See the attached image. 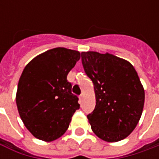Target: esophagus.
Returning a JSON list of instances; mask_svg holds the SVG:
<instances>
[{
  "instance_id": "1",
  "label": "esophagus",
  "mask_w": 159,
  "mask_h": 159,
  "mask_svg": "<svg viewBox=\"0 0 159 159\" xmlns=\"http://www.w3.org/2000/svg\"><path fill=\"white\" fill-rule=\"evenodd\" d=\"M83 97H84V93H81V94H80V96H79L80 100H83Z\"/></svg>"
}]
</instances>
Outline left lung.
Returning a JSON list of instances; mask_svg holds the SVG:
<instances>
[{"label": "left lung", "mask_w": 159, "mask_h": 159, "mask_svg": "<svg viewBox=\"0 0 159 159\" xmlns=\"http://www.w3.org/2000/svg\"><path fill=\"white\" fill-rule=\"evenodd\" d=\"M82 63L94 87L96 105L87 117L97 136L108 142L126 138L139 122L145 92L134 66L123 59L83 52Z\"/></svg>", "instance_id": "left-lung-1"}]
</instances>
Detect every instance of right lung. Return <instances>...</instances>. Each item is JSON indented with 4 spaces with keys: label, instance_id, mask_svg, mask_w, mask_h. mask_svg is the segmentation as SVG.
Segmentation results:
<instances>
[{
    "label": "right lung",
    "instance_id": "obj_1",
    "mask_svg": "<svg viewBox=\"0 0 159 159\" xmlns=\"http://www.w3.org/2000/svg\"><path fill=\"white\" fill-rule=\"evenodd\" d=\"M80 59L75 50L56 48L40 54L20 76L16 103L23 123L39 140L52 141L66 132L80 108L67 75Z\"/></svg>",
    "mask_w": 159,
    "mask_h": 159
}]
</instances>
